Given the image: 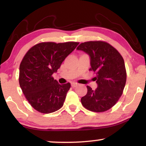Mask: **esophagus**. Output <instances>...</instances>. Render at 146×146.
Masks as SVG:
<instances>
[{
    "label": "esophagus",
    "mask_w": 146,
    "mask_h": 146,
    "mask_svg": "<svg viewBox=\"0 0 146 146\" xmlns=\"http://www.w3.org/2000/svg\"><path fill=\"white\" fill-rule=\"evenodd\" d=\"M71 86L72 87H75L78 86V83H75V82H73L71 83Z\"/></svg>",
    "instance_id": "obj_1"
}]
</instances>
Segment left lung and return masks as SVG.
I'll use <instances>...</instances> for the list:
<instances>
[{"instance_id": "obj_1", "label": "left lung", "mask_w": 146, "mask_h": 146, "mask_svg": "<svg viewBox=\"0 0 146 146\" xmlns=\"http://www.w3.org/2000/svg\"><path fill=\"white\" fill-rule=\"evenodd\" d=\"M78 50L86 52L90 57L89 71L96 74L98 86L93 90L86 86V95L81 99L87 110L102 113L109 110L121 98L126 82V70L123 57L115 47L102 40L81 43Z\"/></svg>"}]
</instances>
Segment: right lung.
I'll return each mask as SVG.
<instances>
[{
	"instance_id": "right-lung-1",
	"label": "right lung",
	"mask_w": 146,
	"mask_h": 146,
	"mask_svg": "<svg viewBox=\"0 0 146 146\" xmlns=\"http://www.w3.org/2000/svg\"><path fill=\"white\" fill-rule=\"evenodd\" d=\"M78 44L44 42L33 46L25 55L20 64V86L37 111L48 114L62 107L71 84H60L52 75Z\"/></svg>"
}]
</instances>
